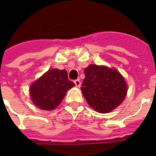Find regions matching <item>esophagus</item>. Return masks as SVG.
<instances>
[{
  "instance_id": "34e87169",
  "label": "esophagus",
  "mask_w": 156,
  "mask_h": 156,
  "mask_svg": "<svg viewBox=\"0 0 156 156\" xmlns=\"http://www.w3.org/2000/svg\"><path fill=\"white\" fill-rule=\"evenodd\" d=\"M74 83H75V84L76 87H80L81 82L80 80H74Z\"/></svg>"
}]
</instances>
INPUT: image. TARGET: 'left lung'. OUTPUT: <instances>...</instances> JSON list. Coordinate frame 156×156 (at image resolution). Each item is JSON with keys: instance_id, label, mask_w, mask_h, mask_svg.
<instances>
[{"instance_id": "left-lung-1", "label": "left lung", "mask_w": 156, "mask_h": 156, "mask_svg": "<svg viewBox=\"0 0 156 156\" xmlns=\"http://www.w3.org/2000/svg\"><path fill=\"white\" fill-rule=\"evenodd\" d=\"M81 90L88 105L100 113L112 111L124 100L127 86L115 69L90 65L84 69Z\"/></svg>"}]
</instances>
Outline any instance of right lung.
Segmentation results:
<instances>
[{
	"instance_id": "1",
	"label": "right lung",
	"mask_w": 156,
	"mask_h": 156,
	"mask_svg": "<svg viewBox=\"0 0 156 156\" xmlns=\"http://www.w3.org/2000/svg\"><path fill=\"white\" fill-rule=\"evenodd\" d=\"M74 86L66 69H51L30 86V93L36 106L50 111L59 105L67 90Z\"/></svg>"
}]
</instances>
